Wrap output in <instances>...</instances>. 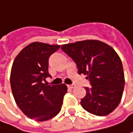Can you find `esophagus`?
<instances>
[{
  "mask_svg": "<svg viewBox=\"0 0 133 133\" xmlns=\"http://www.w3.org/2000/svg\"><path fill=\"white\" fill-rule=\"evenodd\" d=\"M68 88H70V89H72V88H75V85H73V84L68 85Z\"/></svg>",
  "mask_w": 133,
  "mask_h": 133,
  "instance_id": "obj_1",
  "label": "esophagus"
}]
</instances>
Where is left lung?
Instances as JSON below:
<instances>
[{"label": "left lung", "instance_id": "8db88e82", "mask_svg": "<svg viewBox=\"0 0 133 133\" xmlns=\"http://www.w3.org/2000/svg\"><path fill=\"white\" fill-rule=\"evenodd\" d=\"M61 50L76 64L78 73L87 75L91 88L80 104L88 112L106 116L121 100L125 76L121 61L109 45L98 40H85L63 45Z\"/></svg>", "mask_w": 133, "mask_h": 133}]
</instances>
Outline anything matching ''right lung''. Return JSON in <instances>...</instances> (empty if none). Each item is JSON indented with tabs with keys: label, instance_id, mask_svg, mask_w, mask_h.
<instances>
[{
	"label": "right lung",
	"instance_id": "obj_1",
	"mask_svg": "<svg viewBox=\"0 0 133 133\" xmlns=\"http://www.w3.org/2000/svg\"><path fill=\"white\" fill-rule=\"evenodd\" d=\"M61 45L32 42L23 48L12 64L10 83L15 101L23 113L31 119L44 121L61 110L67 86L44 83L47 77L50 55Z\"/></svg>",
	"mask_w": 133,
	"mask_h": 133
}]
</instances>
